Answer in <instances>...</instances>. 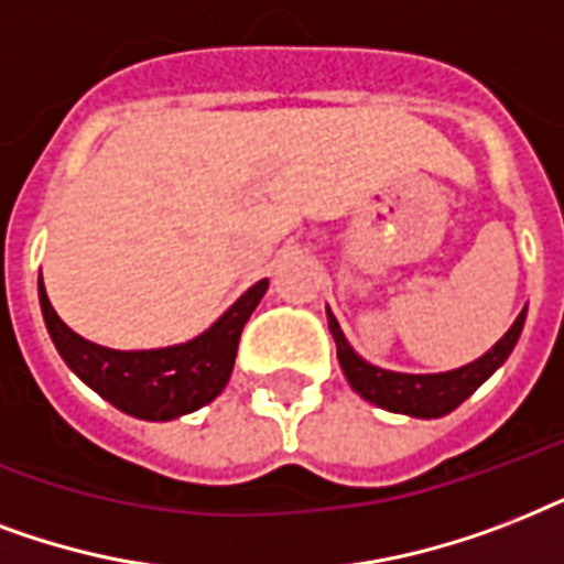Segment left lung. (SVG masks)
I'll return each instance as SVG.
<instances>
[{"label": "left lung", "mask_w": 564, "mask_h": 564, "mask_svg": "<svg viewBox=\"0 0 564 564\" xmlns=\"http://www.w3.org/2000/svg\"><path fill=\"white\" fill-rule=\"evenodd\" d=\"M523 321H527V308L514 317L509 332L486 356H479L477 361H470L465 368L444 370V373H397V370H382L361 359L359 352L347 344L341 326L329 312V329L335 347H338V361H341L344 377L352 386V391H359L368 403L379 405V409L409 414V417H441V414H449L456 405L465 403L509 359V352L514 350V344L521 338Z\"/></svg>", "instance_id": "left-lung-1"}]
</instances>
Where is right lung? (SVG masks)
<instances>
[{
  "label": "right lung",
  "instance_id": "right-lung-1",
  "mask_svg": "<svg viewBox=\"0 0 564 564\" xmlns=\"http://www.w3.org/2000/svg\"><path fill=\"white\" fill-rule=\"evenodd\" d=\"M264 291L268 279L238 296V303L194 341L161 350H108L69 329L52 308L43 279L37 282L43 321L67 368L102 400L143 421H173L220 394L232 377L243 323L250 321Z\"/></svg>",
  "mask_w": 564,
  "mask_h": 564
}]
</instances>
